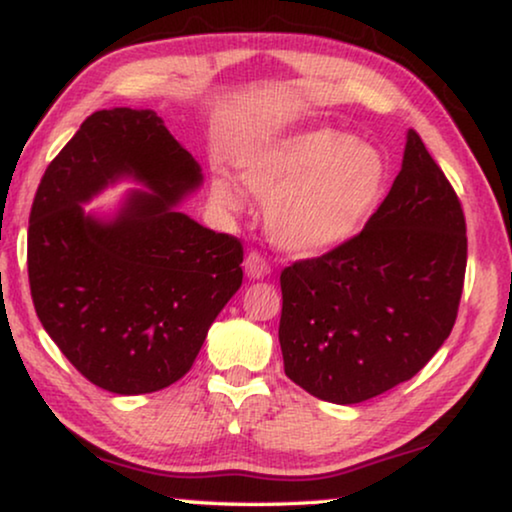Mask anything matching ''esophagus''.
<instances>
[{
  "instance_id": "obj_1",
  "label": "esophagus",
  "mask_w": 512,
  "mask_h": 512,
  "mask_svg": "<svg viewBox=\"0 0 512 512\" xmlns=\"http://www.w3.org/2000/svg\"><path fill=\"white\" fill-rule=\"evenodd\" d=\"M244 272H247L249 279H263L270 275V265L258 251H251V254L244 258Z\"/></svg>"
}]
</instances>
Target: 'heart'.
<instances>
[{
    "label": "heart",
    "instance_id": "b5f03b06",
    "mask_svg": "<svg viewBox=\"0 0 512 512\" xmlns=\"http://www.w3.org/2000/svg\"><path fill=\"white\" fill-rule=\"evenodd\" d=\"M242 179L268 205L277 247L319 256L359 235L387 191L389 167L377 146L335 128H312L244 160ZM209 193L228 214L244 209L230 179L216 177Z\"/></svg>",
    "mask_w": 512,
    "mask_h": 512
}]
</instances>
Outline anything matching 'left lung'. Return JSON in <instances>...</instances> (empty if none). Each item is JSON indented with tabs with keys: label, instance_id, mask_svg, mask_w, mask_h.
<instances>
[{
	"label": "left lung",
	"instance_id": "left-lung-1",
	"mask_svg": "<svg viewBox=\"0 0 512 512\" xmlns=\"http://www.w3.org/2000/svg\"><path fill=\"white\" fill-rule=\"evenodd\" d=\"M466 249L457 193L408 130L401 172L366 228L279 277L286 377L338 405L415 377L457 319Z\"/></svg>",
	"mask_w": 512,
	"mask_h": 512
}]
</instances>
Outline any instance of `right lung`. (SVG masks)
<instances>
[{"instance_id": "right-lung-1", "label": "right lung", "mask_w": 512, "mask_h": 512, "mask_svg": "<svg viewBox=\"0 0 512 512\" xmlns=\"http://www.w3.org/2000/svg\"><path fill=\"white\" fill-rule=\"evenodd\" d=\"M136 189L111 220L82 205L118 178ZM202 184L195 158L151 109H102L46 167L27 230L41 326L111 394H151L191 370L242 284V244L179 205Z\"/></svg>"}]
</instances>
